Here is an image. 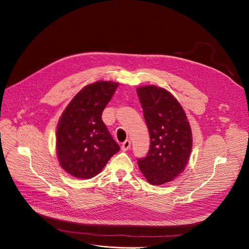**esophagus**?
Segmentation results:
<instances>
[{"label":"esophagus","mask_w":249,"mask_h":249,"mask_svg":"<svg viewBox=\"0 0 249 249\" xmlns=\"http://www.w3.org/2000/svg\"><path fill=\"white\" fill-rule=\"evenodd\" d=\"M130 147H131V142L129 140H126L124 143L122 144V146H121V150L123 152H126V151H128L130 149Z\"/></svg>","instance_id":"obj_1"}]
</instances>
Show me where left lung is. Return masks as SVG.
Returning a JSON list of instances; mask_svg holds the SVG:
<instances>
[{
  "instance_id": "1",
  "label": "left lung",
  "mask_w": 249,
  "mask_h": 249,
  "mask_svg": "<svg viewBox=\"0 0 249 249\" xmlns=\"http://www.w3.org/2000/svg\"><path fill=\"white\" fill-rule=\"evenodd\" d=\"M137 93L151 137L150 151L138 165L149 183L161 185L184 171L192 150L191 127L178 100L165 89L143 86Z\"/></svg>"
}]
</instances>
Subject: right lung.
<instances>
[{
	"instance_id": "add662e5",
	"label": "right lung",
	"mask_w": 249,
	"mask_h": 249,
	"mask_svg": "<svg viewBox=\"0 0 249 249\" xmlns=\"http://www.w3.org/2000/svg\"><path fill=\"white\" fill-rule=\"evenodd\" d=\"M118 83L98 81L84 87L67 105L56 130L61 167L80 179L97 175L120 147L101 120Z\"/></svg>"
}]
</instances>
